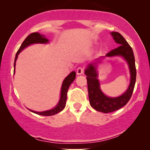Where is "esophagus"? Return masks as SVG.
Masks as SVG:
<instances>
[{"instance_id":"obj_1","label":"esophagus","mask_w":150,"mask_h":150,"mask_svg":"<svg viewBox=\"0 0 150 150\" xmlns=\"http://www.w3.org/2000/svg\"><path fill=\"white\" fill-rule=\"evenodd\" d=\"M84 73V68L82 67H78L77 69H76V74L78 75H81L83 74Z\"/></svg>"}]
</instances>
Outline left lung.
Here are the masks:
<instances>
[{
  "label": "left lung",
  "instance_id": "1",
  "mask_svg": "<svg viewBox=\"0 0 150 150\" xmlns=\"http://www.w3.org/2000/svg\"><path fill=\"white\" fill-rule=\"evenodd\" d=\"M110 34L115 42L120 45V46L107 53L105 57L96 59L95 62L88 65L85 70V74L87 76L90 105L95 110L104 113L113 112L122 108L128 103L133 93L137 76L135 59L132 48L120 33L111 32ZM106 56H122L128 63L130 69V85L127 91L118 97H108L100 89V83L97 79V64L100 62V59Z\"/></svg>",
  "mask_w": 150,
  "mask_h": 150
}]
</instances>
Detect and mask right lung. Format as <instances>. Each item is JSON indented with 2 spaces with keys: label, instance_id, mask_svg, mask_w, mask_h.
I'll use <instances>...</instances> for the list:
<instances>
[{
  "label": "right lung",
  "instance_id": "right-lung-1",
  "mask_svg": "<svg viewBox=\"0 0 150 150\" xmlns=\"http://www.w3.org/2000/svg\"><path fill=\"white\" fill-rule=\"evenodd\" d=\"M49 43V40L46 38V36L44 35H42L39 33H33L30 34L27 38H26L22 44L21 46L20 47L19 50H18L17 53L16 54V58L15 61H14V69L16 68V62L17 61L18 56L20 54V52L22 50H23L24 48H26V47L30 46L31 44H48ZM14 74H15V69H14ZM76 78V72L74 71H71L69 74L67 76V77L65 78L64 81H63L62 86H61V96H60V99L58 104H57L56 106L54 108H52L50 110H45V111H41L38 112L35 111V110L28 109L30 110V111L34 112V113L40 115H44V116H51L54 115L55 114L59 113V112H61V110H63V108H65V104H66V100H67V93L68 91L69 87L70 85L72 83V82L75 80Z\"/></svg>",
  "mask_w": 150,
  "mask_h": 150
}]
</instances>
